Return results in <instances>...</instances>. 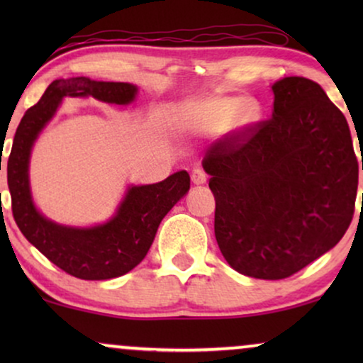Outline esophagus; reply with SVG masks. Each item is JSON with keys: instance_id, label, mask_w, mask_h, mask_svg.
I'll use <instances>...</instances> for the list:
<instances>
[{"instance_id": "1", "label": "esophagus", "mask_w": 363, "mask_h": 363, "mask_svg": "<svg viewBox=\"0 0 363 363\" xmlns=\"http://www.w3.org/2000/svg\"><path fill=\"white\" fill-rule=\"evenodd\" d=\"M206 180L208 175L201 170V168H195V170L191 172V182L195 183V185H205Z\"/></svg>"}]
</instances>
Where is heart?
Listing matches in <instances>:
<instances>
[{"instance_id": "1", "label": "heart", "mask_w": 363, "mask_h": 363, "mask_svg": "<svg viewBox=\"0 0 363 363\" xmlns=\"http://www.w3.org/2000/svg\"><path fill=\"white\" fill-rule=\"evenodd\" d=\"M257 111L251 101L242 97L210 96L188 101L178 108L175 125L188 133L213 132L230 125L235 130H245L256 121Z\"/></svg>"}]
</instances>
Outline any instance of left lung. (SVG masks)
I'll return each mask as SVG.
<instances>
[{"label": "left lung", "instance_id": "left-lung-1", "mask_svg": "<svg viewBox=\"0 0 363 363\" xmlns=\"http://www.w3.org/2000/svg\"><path fill=\"white\" fill-rule=\"evenodd\" d=\"M272 92V117L216 142L203 168L228 264L276 281L342 240L355 211L360 163L344 113L319 84L284 77Z\"/></svg>", "mask_w": 363, "mask_h": 363}]
</instances>
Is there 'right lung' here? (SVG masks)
Here are the masks:
<instances>
[{
    "label": "right lung",
    "instance_id": "add662e5",
    "mask_svg": "<svg viewBox=\"0 0 363 363\" xmlns=\"http://www.w3.org/2000/svg\"><path fill=\"white\" fill-rule=\"evenodd\" d=\"M125 106L137 96L128 82L56 79L36 106L28 108L14 133L8 158V188L14 221L24 238L52 264L79 279L104 281L127 274L147 256L158 225L190 190V175L177 172L160 183L130 186L117 213L104 225L72 228L57 225L36 210L29 188V155L39 132L51 121L64 97H87Z\"/></svg>",
    "mask_w": 363,
    "mask_h": 363
}]
</instances>
